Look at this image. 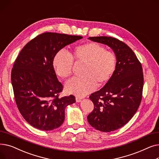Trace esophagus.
<instances>
[{
	"instance_id": "esophagus-1",
	"label": "esophagus",
	"mask_w": 159,
	"mask_h": 159,
	"mask_svg": "<svg viewBox=\"0 0 159 159\" xmlns=\"http://www.w3.org/2000/svg\"><path fill=\"white\" fill-rule=\"evenodd\" d=\"M75 99H76V101H77V102H80V101H81V98H80V97H76V98H75Z\"/></svg>"
}]
</instances>
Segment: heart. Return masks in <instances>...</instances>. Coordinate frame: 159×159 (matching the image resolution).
<instances>
[{
	"instance_id": "b5f03b06",
	"label": "heart",
	"mask_w": 159,
	"mask_h": 159,
	"mask_svg": "<svg viewBox=\"0 0 159 159\" xmlns=\"http://www.w3.org/2000/svg\"><path fill=\"white\" fill-rule=\"evenodd\" d=\"M73 61L83 64L82 77L73 79L66 86L67 92L78 97H84L98 86L106 85L116 70V55L95 42H89L75 47L72 55L63 49L55 55L53 66L57 76L67 79L72 75Z\"/></svg>"
}]
</instances>
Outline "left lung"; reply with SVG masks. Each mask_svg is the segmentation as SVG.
<instances>
[{"label": "left lung", "instance_id": "8db88e82", "mask_svg": "<svg viewBox=\"0 0 159 159\" xmlns=\"http://www.w3.org/2000/svg\"><path fill=\"white\" fill-rule=\"evenodd\" d=\"M89 39L109 46L117 58L110 80L89 96L94 108L87 117L96 129L110 132L124 126L138 110L143 97V67L133 50L122 41L106 36Z\"/></svg>", "mask_w": 159, "mask_h": 159}]
</instances>
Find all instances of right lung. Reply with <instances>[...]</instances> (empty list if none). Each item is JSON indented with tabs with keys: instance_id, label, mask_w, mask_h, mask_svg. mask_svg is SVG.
Here are the masks:
<instances>
[{
	"instance_id": "right-lung-1",
	"label": "right lung",
	"mask_w": 159,
	"mask_h": 159,
	"mask_svg": "<svg viewBox=\"0 0 159 159\" xmlns=\"http://www.w3.org/2000/svg\"><path fill=\"white\" fill-rule=\"evenodd\" d=\"M82 37L47 32L22 49L11 73L15 102L24 119L35 128L50 131L64 122L66 107L75 96L60 97L63 86L53 68L56 53Z\"/></svg>"
}]
</instances>
